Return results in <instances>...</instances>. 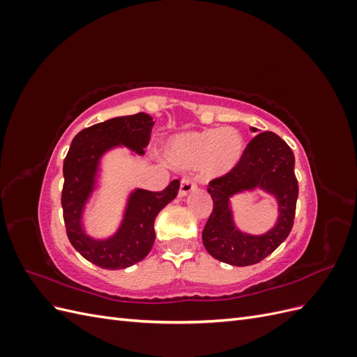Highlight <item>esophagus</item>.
<instances>
[{
	"mask_svg": "<svg viewBox=\"0 0 357 357\" xmlns=\"http://www.w3.org/2000/svg\"><path fill=\"white\" fill-rule=\"evenodd\" d=\"M197 189V181L193 178H189V177H185L181 180L180 183V190H178V195L180 197H186L188 193H190L192 190Z\"/></svg>",
	"mask_w": 357,
	"mask_h": 357,
	"instance_id": "esophagus-1",
	"label": "esophagus"
}]
</instances>
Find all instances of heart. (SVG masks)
Segmentation results:
<instances>
[{
	"label": "heart",
	"instance_id": "b5f03b06",
	"mask_svg": "<svg viewBox=\"0 0 357 357\" xmlns=\"http://www.w3.org/2000/svg\"><path fill=\"white\" fill-rule=\"evenodd\" d=\"M244 147V138L236 129L223 128L180 134L169 139L165 153L178 168L202 165L208 176L220 177L240 164Z\"/></svg>",
	"mask_w": 357,
	"mask_h": 357
}]
</instances>
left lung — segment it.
<instances>
[{"label": "left lung", "instance_id": "8db88e82", "mask_svg": "<svg viewBox=\"0 0 357 357\" xmlns=\"http://www.w3.org/2000/svg\"><path fill=\"white\" fill-rule=\"evenodd\" d=\"M252 131L257 129L252 128ZM255 187L271 192L279 202L278 225L264 236L236 230L229 207L232 195ZM207 190L213 198V211L202 231L207 252L218 261L234 266L255 265L271 255L294 228L299 192L294 152L277 134H257L244 149L240 164L228 174L213 178Z\"/></svg>", "mask_w": 357, "mask_h": 357}]
</instances>
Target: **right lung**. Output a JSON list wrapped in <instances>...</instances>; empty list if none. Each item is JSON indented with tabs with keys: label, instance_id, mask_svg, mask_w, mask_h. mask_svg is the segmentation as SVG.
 I'll use <instances>...</instances> for the list:
<instances>
[{
	"label": "right lung",
	"instance_id": "1",
	"mask_svg": "<svg viewBox=\"0 0 357 357\" xmlns=\"http://www.w3.org/2000/svg\"><path fill=\"white\" fill-rule=\"evenodd\" d=\"M153 125L152 116L137 113L84 128L73 138L63 160L61 204L68 240L84 259L100 268L123 269L143 261L155 243L156 215L178 193V180H172L160 192L137 189L129 197L123 222L112 238L93 240L83 231V207L93 190L101 156L119 144L143 155Z\"/></svg>",
	"mask_w": 357,
	"mask_h": 357
}]
</instances>
